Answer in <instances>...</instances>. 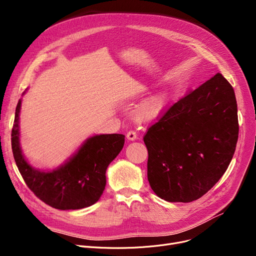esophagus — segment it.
Listing matches in <instances>:
<instances>
[{"label": "esophagus", "mask_w": 256, "mask_h": 256, "mask_svg": "<svg viewBox=\"0 0 256 256\" xmlns=\"http://www.w3.org/2000/svg\"><path fill=\"white\" fill-rule=\"evenodd\" d=\"M126 138H128V140H130V141L136 140V139H137V132H134V130H130V132H128V134H126Z\"/></svg>", "instance_id": "obj_1"}]
</instances>
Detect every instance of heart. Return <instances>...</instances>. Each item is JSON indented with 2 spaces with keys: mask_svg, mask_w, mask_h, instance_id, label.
Instances as JSON below:
<instances>
[{
  "mask_svg": "<svg viewBox=\"0 0 256 256\" xmlns=\"http://www.w3.org/2000/svg\"><path fill=\"white\" fill-rule=\"evenodd\" d=\"M168 104V96L165 92H158L146 98L135 111V118L140 122H148L156 119L164 111Z\"/></svg>",
  "mask_w": 256,
  "mask_h": 256,
  "instance_id": "1",
  "label": "heart"
}]
</instances>
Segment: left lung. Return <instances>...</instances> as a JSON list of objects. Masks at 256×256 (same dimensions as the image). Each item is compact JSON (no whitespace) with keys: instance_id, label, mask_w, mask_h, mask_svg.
I'll use <instances>...</instances> for the list:
<instances>
[{"instance_id":"1","label":"left lung","mask_w":256,"mask_h":256,"mask_svg":"<svg viewBox=\"0 0 256 256\" xmlns=\"http://www.w3.org/2000/svg\"><path fill=\"white\" fill-rule=\"evenodd\" d=\"M238 137L234 91L217 74L168 108L145 134L152 191L169 202L204 196L230 166Z\"/></svg>"}]
</instances>
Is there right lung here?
<instances>
[{"instance_id":"obj_1","label":"right lung","mask_w":256,"mask_h":256,"mask_svg":"<svg viewBox=\"0 0 256 256\" xmlns=\"http://www.w3.org/2000/svg\"><path fill=\"white\" fill-rule=\"evenodd\" d=\"M20 106V100L11 132V146L16 166L29 189L44 204L58 210H80L96 204L104 190L106 168L124 145V135L90 137L65 164L52 171H42L26 162L22 152Z\"/></svg>"}]
</instances>
